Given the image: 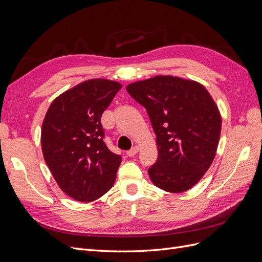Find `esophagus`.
<instances>
[{
    "mask_svg": "<svg viewBox=\"0 0 262 262\" xmlns=\"http://www.w3.org/2000/svg\"><path fill=\"white\" fill-rule=\"evenodd\" d=\"M139 149H140V147L138 146V145H136V146H133L131 149H129L128 150V152H126V155H128V156H134V155H136L138 152H139Z\"/></svg>",
    "mask_w": 262,
    "mask_h": 262,
    "instance_id": "1",
    "label": "esophagus"
}]
</instances>
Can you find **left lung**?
<instances>
[{
  "label": "left lung",
  "instance_id": "obj_1",
  "mask_svg": "<svg viewBox=\"0 0 262 262\" xmlns=\"http://www.w3.org/2000/svg\"><path fill=\"white\" fill-rule=\"evenodd\" d=\"M126 91L145 107L156 134L150 180L171 193L191 189L210 168L221 136L222 118L210 93L199 82L173 75L134 82Z\"/></svg>",
  "mask_w": 262,
  "mask_h": 262
}]
</instances>
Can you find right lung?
<instances>
[{
	"instance_id": "obj_1",
	"label": "right lung",
	"mask_w": 262,
	"mask_h": 262,
	"mask_svg": "<svg viewBox=\"0 0 262 262\" xmlns=\"http://www.w3.org/2000/svg\"><path fill=\"white\" fill-rule=\"evenodd\" d=\"M122 85L92 78L55 98L41 126L46 164L63 192L80 202H92L115 184L121 156L110 152L100 122Z\"/></svg>"
}]
</instances>
